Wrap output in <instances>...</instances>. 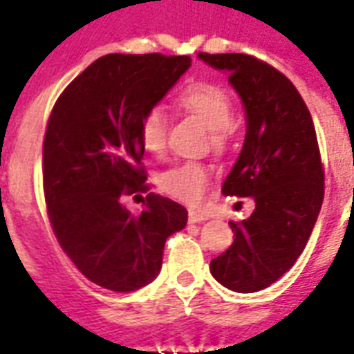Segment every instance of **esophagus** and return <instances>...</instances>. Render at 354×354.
Segmentation results:
<instances>
[{"label": "esophagus", "instance_id": "esophagus-1", "mask_svg": "<svg viewBox=\"0 0 354 354\" xmlns=\"http://www.w3.org/2000/svg\"><path fill=\"white\" fill-rule=\"evenodd\" d=\"M207 216L202 214V212H196V211H189V222L191 223H200V222H205Z\"/></svg>", "mask_w": 354, "mask_h": 354}]
</instances>
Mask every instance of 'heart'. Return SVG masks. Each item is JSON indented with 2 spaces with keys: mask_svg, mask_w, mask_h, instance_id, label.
<instances>
[{
  "mask_svg": "<svg viewBox=\"0 0 354 354\" xmlns=\"http://www.w3.org/2000/svg\"><path fill=\"white\" fill-rule=\"evenodd\" d=\"M178 105L209 129V143L218 156L234 147V103L225 88L207 82L191 83L178 96ZM167 129V112L162 107H151L143 114L140 120V142L149 154L158 156L165 151ZM209 182L211 172L200 162L176 163L158 176V187L187 205H200L203 202Z\"/></svg>",
  "mask_w": 354,
  "mask_h": 354,
  "instance_id": "b5f03b06",
  "label": "heart"
}]
</instances>
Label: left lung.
Listing matches in <instances>:
<instances>
[{"label": "left lung", "mask_w": 354, "mask_h": 354, "mask_svg": "<svg viewBox=\"0 0 354 354\" xmlns=\"http://www.w3.org/2000/svg\"><path fill=\"white\" fill-rule=\"evenodd\" d=\"M229 74L245 107L243 149L223 182L225 196L254 198L247 220L229 222L234 242L211 261L212 277L257 292L298 260L324 202V165L311 112L280 71L249 54H198Z\"/></svg>", "instance_id": "1"}]
</instances>
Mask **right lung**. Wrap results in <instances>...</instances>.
Listing matches in <instances>:
<instances>
[{
    "mask_svg": "<svg viewBox=\"0 0 354 354\" xmlns=\"http://www.w3.org/2000/svg\"><path fill=\"white\" fill-rule=\"evenodd\" d=\"M191 67L189 56L107 54L54 103L43 140L47 214L77 271L109 291L131 292L162 269L163 247L187 211L149 192L140 120ZM147 194L132 215L122 198Z\"/></svg>",
    "mask_w": 354,
    "mask_h": 354,
    "instance_id": "right-lung-1",
    "label": "right lung"
}]
</instances>
